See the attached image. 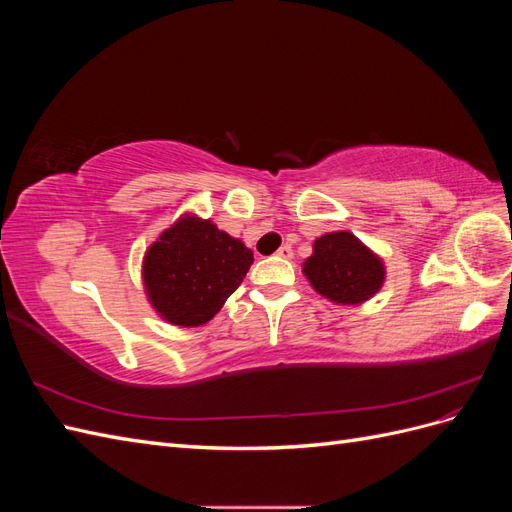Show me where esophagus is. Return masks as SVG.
Here are the masks:
<instances>
[{
	"label": "esophagus",
	"mask_w": 512,
	"mask_h": 512,
	"mask_svg": "<svg viewBox=\"0 0 512 512\" xmlns=\"http://www.w3.org/2000/svg\"><path fill=\"white\" fill-rule=\"evenodd\" d=\"M275 254L280 256V258H284V260H290V258H292V247H290V245H282L280 250H277Z\"/></svg>",
	"instance_id": "esophagus-1"
}]
</instances>
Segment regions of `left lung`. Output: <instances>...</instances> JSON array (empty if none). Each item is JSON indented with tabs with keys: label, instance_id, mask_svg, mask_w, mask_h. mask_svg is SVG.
Segmentation results:
<instances>
[{
	"label": "left lung",
	"instance_id": "obj_1",
	"mask_svg": "<svg viewBox=\"0 0 512 512\" xmlns=\"http://www.w3.org/2000/svg\"><path fill=\"white\" fill-rule=\"evenodd\" d=\"M303 273L322 297L342 305L367 301L384 282L382 260L348 230L316 239L314 254L303 262Z\"/></svg>",
	"mask_w": 512,
	"mask_h": 512
}]
</instances>
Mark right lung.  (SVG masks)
Here are the masks:
<instances>
[{"label": "right lung", "mask_w": 512, "mask_h": 512, "mask_svg": "<svg viewBox=\"0 0 512 512\" xmlns=\"http://www.w3.org/2000/svg\"><path fill=\"white\" fill-rule=\"evenodd\" d=\"M254 262L252 250L209 220L185 215L164 230L143 262L147 297L177 327H200L220 312Z\"/></svg>", "instance_id": "1"}]
</instances>
